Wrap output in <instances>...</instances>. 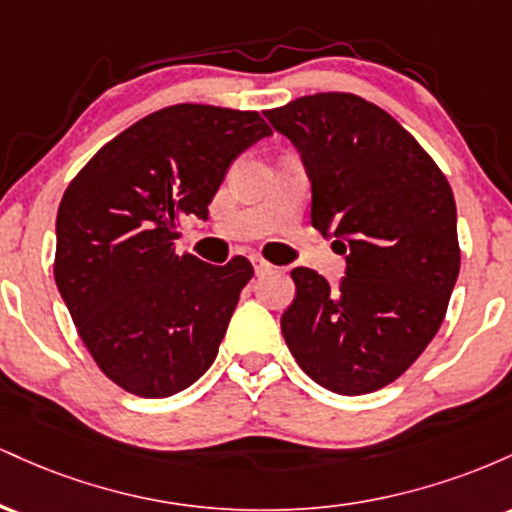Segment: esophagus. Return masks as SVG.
Instances as JSON below:
<instances>
[{"label": "esophagus", "instance_id": "obj_1", "mask_svg": "<svg viewBox=\"0 0 512 512\" xmlns=\"http://www.w3.org/2000/svg\"><path fill=\"white\" fill-rule=\"evenodd\" d=\"M252 267H255V274L260 276V274H267L269 269H272V264H269V262H264L262 257H252Z\"/></svg>", "mask_w": 512, "mask_h": 512}]
</instances>
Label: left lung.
Here are the masks:
<instances>
[{
	"mask_svg": "<svg viewBox=\"0 0 512 512\" xmlns=\"http://www.w3.org/2000/svg\"><path fill=\"white\" fill-rule=\"evenodd\" d=\"M264 117L301 154L310 223L346 255L337 286L293 269L286 344L337 395L380 390L436 337L460 274L448 180L395 117L354 93H315Z\"/></svg>",
	"mask_w": 512,
	"mask_h": 512,
	"instance_id": "left-lung-1",
	"label": "left lung"
}]
</instances>
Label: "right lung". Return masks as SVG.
Wrapping results in <instances>:
<instances>
[{"mask_svg": "<svg viewBox=\"0 0 512 512\" xmlns=\"http://www.w3.org/2000/svg\"><path fill=\"white\" fill-rule=\"evenodd\" d=\"M257 113L173 105L134 122L86 163L57 211L55 281L98 368L161 399L207 373L252 264L175 255L178 221L209 219L236 158L269 137Z\"/></svg>", "mask_w": 512, "mask_h": 512, "instance_id": "1", "label": "right lung"}]
</instances>
